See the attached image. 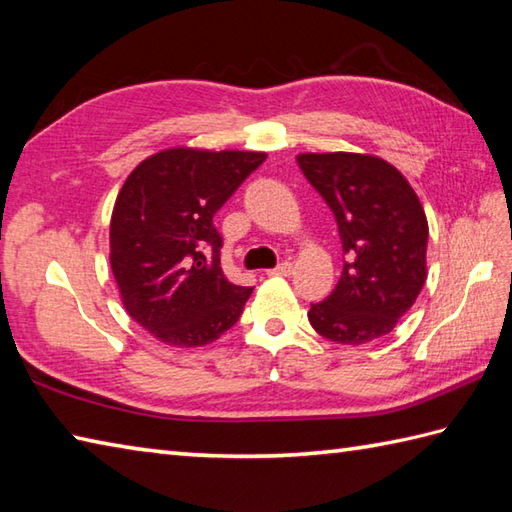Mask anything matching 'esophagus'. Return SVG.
Returning a JSON list of instances; mask_svg holds the SVG:
<instances>
[{
  "mask_svg": "<svg viewBox=\"0 0 512 512\" xmlns=\"http://www.w3.org/2000/svg\"><path fill=\"white\" fill-rule=\"evenodd\" d=\"M290 273H292V264L290 262H284V264H279L277 268L266 270V275H281V277H286Z\"/></svg>",
  "mask_w": 512,
  "mask_h": 512,
  "instance_id": "obj_1",
  "label": "esophagus"
}]
</instances>
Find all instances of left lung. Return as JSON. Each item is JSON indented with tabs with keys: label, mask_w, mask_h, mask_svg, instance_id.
<instances>
[{
	"label": "left lung",
	"mask_w": 512,
	"mask_h": 512,
	"mask_svg": "<svg viewBox=\"0 0 512 512\" xmlns=\"http://www.w3.org/2000/svg\"><path fill=\"white\" fill-rule=\"evenodd\" d=\"M303 176L328 202L345 262L332 295L312 303L323 339L361 345L396 328L427 279L429 224L409 180L387 160L350 151L299 154Z\"/></svg>",
	"instance_id": "obj_1"
}]
</instances>
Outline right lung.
<instances>
[{
  "instance_id": "1",
  "label": "right lung",
  "mask_w": 512,
  "mask_h": 512,
  "mask_svg": "<svg viewBox=\"0 0 512 512\" xmlns=\"http://www.w3.org/2000/svg\"><path fill=\"white\" fill-rule=\"evenodd\" d=\"M266 160L264 151L169 147L145 158L116 195L110 266L129 317L171 347L231 330L253 288L220 266L213 215Z\"/></svg>"
}]
</instances>
